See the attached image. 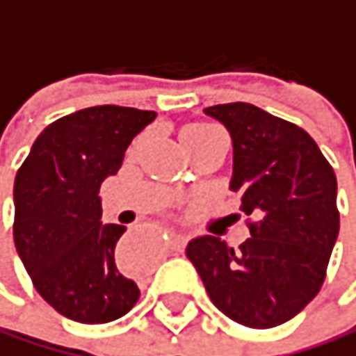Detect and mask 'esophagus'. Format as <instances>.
<instances>
[{
	"label": "esophagus",
	"instance_id": "esophagus-1",
	"mask_svg": "<svg viewBox=\"0 0 356 356\" xmlns=\"http://www.w3.org/2000/svg\"><path fill=\"white\" fill-rule=\"evenodd\" d=\"M184 243H186V234H184V232H170V234H168V245H170V249H181Z\"/></svg>",
	"mask_w": 356,
	"mask_h": 356
}]
</instances>
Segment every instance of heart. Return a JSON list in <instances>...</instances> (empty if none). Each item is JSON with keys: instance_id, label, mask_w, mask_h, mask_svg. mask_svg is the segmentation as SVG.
<instances>
[{"instance_id": "heart-1", "label": "heart", "mask_w": 356, "mask_h": 356, "mask_svg": "<svg viewBox=\"0 0 356 356\" xmlns=\"http://www.w3.org/2000/svg\"><path fill=\"white\" fill-rule=\"evenodd\" d=\"M219 137H223V133L217 129V126L207 124V122H194V124L186 126L181 133L184 143H204V141L219 139Z\"/></svg>"}]
</instances>
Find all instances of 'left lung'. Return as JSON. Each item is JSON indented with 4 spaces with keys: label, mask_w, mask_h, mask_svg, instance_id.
I'll return each instance as SVG.
<instances>
[{
    "label": "left lung",
    "mask_w": 356,
    "mask_h": 356,
    "mask_svg": "<svg viewBox=\"0 0 356 356\" xmlns=\"http://www.w3.org/2000/svg\"><path fill=\"white\" fill-rule=\"evenodd\" d=\"M204 113L230 131V190L251 236L238 249L200 236L186 255L225 316L251 329L283 325L323 287L340 232L336 172L304 129L251 103L213 105Z\"/></svg>",
    "instance_id": "left-lung-1"
}]
</instances>
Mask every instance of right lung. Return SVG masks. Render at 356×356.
Returning a JSON list of instances; mask_svg holds the SVG:
<instances>
[{
    "label": "right lung",
    "mask_w": 356,
    "mask_h": 356,
    "mask_svg": "<svg viewBox=\"0 0 356 356\" xmlns=\"http://www.w3.org/2000/svg\"><path fill=\"white\" fill-rule=\"evenodd\" d=\"M154 118L120 105L69 113L40 133L16 172V251L38 293L71 321L109 323L139 300L115 249L126 227L101 223L99 188Z\"/></svg>",
    "instance_id": "1"
}]
</instances>
